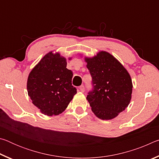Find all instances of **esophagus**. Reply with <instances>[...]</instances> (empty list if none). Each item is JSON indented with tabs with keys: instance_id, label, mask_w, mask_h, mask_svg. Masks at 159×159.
<instances>
[{
	"instance_id": "1",
	"label": "esophagus",
	"mask_w": 159,
	"mask_h": 159,
	"mask_svg": "<svg viewBox=\"0 0 159 159\" xmlns=\"http://www.w3.org/2000/svg\"><path fill=\"white\" fill-rule=\"evenodd\" d=\"M79 89H80V92H82V93H84L85 92V87H84V85H80V88H79Z\"/></svg>"
}]
</instances>
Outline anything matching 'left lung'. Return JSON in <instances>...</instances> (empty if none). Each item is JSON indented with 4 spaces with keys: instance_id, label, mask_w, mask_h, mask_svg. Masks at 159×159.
I'll return each mask as SVG.
<instances>
[{
    "instance_id": "1",
    "label": "left lung",
    "mask_w": 159,
    "mask_h": 159,
    "mask_svg": "<svg viewBox=\"0 0 159 159\" xmlns=\"http://www.w3.org/2000/svg\"><path fill=\"white\" fill-rule=\"evenodd\" d=\"M85 61L93 79V90L87 95L92 111L100 119H113L130 104L133 92L130 74L106 51L85 57Z\"/></svg>"
}]
</instances>
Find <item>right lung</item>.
<instances>
[{
    "instance_id": "right-lung-1",
    "label": "right lung",
    "mask_w": 159,
    "mask_h": 159,
    "mask_svg": "<svg viewBox=\"0 0 159 159\" xmlns=\"http://www.w3.org/2000/svg\"><path fill=\"white\" fill-rule=\"evenodd\" d=\"M66 64L60 53L50 52L29 75L28 95L42 114L49 116L61 114L76 94L71 83L73 72Z\"/></svg>"
}]
</instances>
